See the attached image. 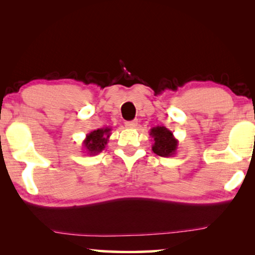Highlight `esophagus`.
<instances>
[{"label":"esophagus","mask_w":255,"mask_h":255,"mask_svg":"<svg viewBox=\"0 0 255 255\" xmlns=\"http://www.w3.org/2000/svg\"><path fill=\"white\" fill-rule=\"evenodd\" d=\"M137 125H138L137 121H130V122H127V123H125V127H127L128 128H137Z\"/></svg>","instance_id":"34e87169"}]
</instances>
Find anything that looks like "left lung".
<instances>
[{
  "instance_id": "left-lung-1",
  "label": "left lung",
  "mask_w": 255,
  "mask_h": 255,
  "mask_svg": "<svg viewBox=\"0 0 255 255\" xmlns=\"http://www.w3.org/2000/svg\"><path fill=\"white\" fill-rule=\"evenodd\" d=\"M149 135L153 138L152 151L160 156H174L176 154L179 140L174 137L173 132L165 127L152 128Z\"/></svg>"
}]
</instances>
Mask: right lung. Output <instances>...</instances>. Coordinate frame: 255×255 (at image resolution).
Masks as SVG:
<instances>
[{
  "instance_id": "right-lung-1",
  "label": "right lung",
  "mask_w": 255,
  "mask_h": 255,
  "mask_svg": "<svg viewBox=\"0 0 255 255\" xmlns=\"http://www.w3.org/2000/svg\"><path fill=\"white\" fill-rule=\"evenodd\" d=\"M111 134V128H102L94 130L86 135L82 146L89 155H96L106 148Z\"/></svg>"
}]
</instances>
